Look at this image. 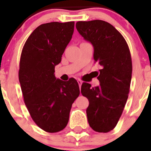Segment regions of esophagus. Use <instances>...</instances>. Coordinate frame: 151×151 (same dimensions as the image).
<instances>
[{
	"label": "esophagus",
	"mask_w": 151,
	"mask_h": 151,
	"mask_svg": "<svg viewBox=\"0 0 151 151\" xmlns=\"http://www.w3.org/2000/svg\"><path fill=\"white\" fill-rule=\"evenodd\" d=\"M77 82H78V85H79V87L81 88V86H82V81L81 79H78L77 80Z\"/></svg>",
	"instance_id": "esophagus-1"
}]
</instances>
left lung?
Returning <instances> with one entry per match:
<instances>
[{
  "instance_id": "8db88e82",
  "label": "left lung",
  "mask_w": 151,
  "mask_h": 151,
  "mask_svg": "<svg viewBox=\"0 0 151 151\" xmlns=\"http://www.w3.org/2000/svg\"><path fill=\"white\" fill-rule=\"evenodd\" d=\"M76 26L92 44L94 61L101 66L99 86L82 85L81 93L89 101L88 121L95 132H109L116 127L129 97L132 73L130 50L123 36L109 22L79 21Z\"/></svg>"
}]
</instances>
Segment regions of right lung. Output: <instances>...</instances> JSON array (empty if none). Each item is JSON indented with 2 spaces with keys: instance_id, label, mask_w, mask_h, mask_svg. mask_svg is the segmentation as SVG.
Returning <instances> with one entry per match:
<instances>
[{
  "instance_id": "right-lung-1",
  "label": "right lung",
  "mask_w": 151,
  "mask_h": 151,
  "mask_svg": "<svg viewBox=\"0 0 151 151\" xmlns=\"http://www.w3.org/2000/svg\"><path fill=\"white\" fill-rule=\"evenodd\" d=\"M74 25V22L41 24L29 35L21 54L19 80L24 102L33 121L47 132H58L66 127L72 105L80 94L74 78L63 82L54 76Z\"/></svg>"
}]
</instances>
